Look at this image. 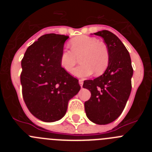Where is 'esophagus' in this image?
<instances>
[{"mask_svg": "<svg viewBox=\"0 0 152 152\" xmlns=\"http://www.w3.org/2000/svg\"><path fill=\"white\" fill-rule=\"evenodd\" d=\"M83 84H84V81H83V80L82 79H80V80H79V84H80V86L81 87V88L83 87Z\"/></svg>", "mask_w": 152, "mask_h": 152, "instance_id": "esophagus-1", "label": "esophagus"}]
</instances>
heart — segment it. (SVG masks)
Returning <instances> with one entry per match:
<instances>
[{
    "instance_id": "1",
    "label": "heart",
    "mask_w": 152,
    "mask_h": 152,
    "mask_svg": "<svg viewBox=\"0 0 152 152\" xmlns=\"http://www.w3.org/2000/svg\"><path fill=\"white\" fill-rule=\"evenodd\" d=\"M70 48L71 50H63L60 56V64L65 72L72 71L78 58L81 64L72 72L77 77H88L93 72L100 75L108 67L110 53L107 45L94 37H75L70 41Z\"/></svg>"
}]
</instances>
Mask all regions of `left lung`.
Returning a JSON list of instances; mask_svg holds the SVG:
<instances>
[{"label": "left lung", "instance_id": "1", "mask_svg": "<svg viewBox=\"0 0 152 152\" xmlns=\"http://www.w3.org/2000/svg\"><path fill=\"white\" fill-rule=\"evenodd\" d=\"M94 34L105 42L110 62L101 76L84 81L83 88L91 93L84 109L91 121L106 125L116 120L126 107L131 93L133 68L128 50L116 35L108 30Z\"/></svg>", "mask_w": 152, "mask_h": 152}]
</instances>
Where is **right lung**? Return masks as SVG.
I'll use <instances>...</instances> for the list:
<instances>
[{
	"label": "right lung",
	"mask_w": 152,
	"mask_h": 152,
	"mask_svg": "<svg viewBox=\"0 0 152 152\" xmlns=\"http://www.w3.org/2000/svg\"><path fill=\"white\" fill-rule=\"evenodd\" d=\"M69 36L49 33L26 49L21 61L23 97L29 112L44 122L59 120L70 99L80 89L78 80L60 64L64 42Z\"/></svg>",
	"instance_id": "add662e5"
}]
</instances>
